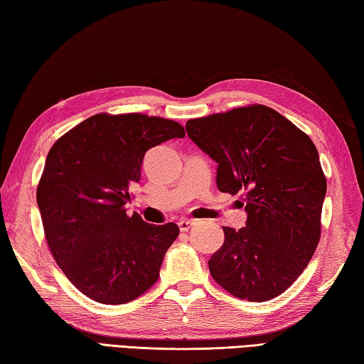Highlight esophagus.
<instances>
[{"label":"esophagus","instance_id":"obj_1","mask_svg":"<svg viewBox=\"0 0 364 364\" xmlns=\"http://www.w3.org/2000/svg\"><path fill=\"white\" fill-rule=\"evenodd\" d=\"M194 220H191V219H181L180 222H178V227H180V230L181 231H188L192 225H194Z\"/></svg>","mask_w":364,"mask_h":364}]
</instances>
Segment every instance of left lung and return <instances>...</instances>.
<instances>
[{
	"mask_svg": "<svg viewBox=\"0 0 364 364\" xmlns=\"http://www.w3.org/2000/svg\"><path fill=\"white\" fill-rule=\"evenodd\" d=\"M188 136L218 162V188L242 194L245 227H223L225 242L208 261L231 296L266 301L304 272L321 239L327 180L304 131L264 105L186 122Z\"/></svg>",
	"mask_w": 364,
	"mask_h": 364,
	"instance_id": "8db88e82",
	"label": "left lung"
}]
</instances>
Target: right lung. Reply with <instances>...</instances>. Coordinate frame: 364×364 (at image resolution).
Instances as JSON below:
<instances>
[{
	"label": "right lung",
	"instance_id": "add662e5",
	"mask_svg": "<svg viewBox=\"0 0 364 364\" xmlns=\"http://www.w3.org/2000/svg\"><path fill=\"white\" fill-rule=\"evenodd\" d=\"M178 122L95 114L60 136L46 156L37 205L53 258L84 296L122 305L158 282L176 223L151 225L128 215L146 150L184 137Z\"/></svg>",
	"mask_w": 364,
	"mask_h": 364
}]
</instances>
